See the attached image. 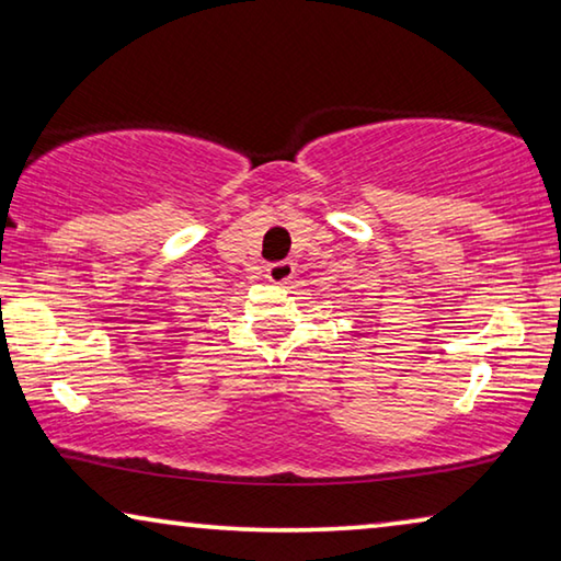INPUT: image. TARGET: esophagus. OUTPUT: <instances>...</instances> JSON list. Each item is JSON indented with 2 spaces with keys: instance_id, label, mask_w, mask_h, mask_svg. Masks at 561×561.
<instances>
[{
  "instance_id": "obj_1",
  "label": "esophagus",
  "mask_w": 561,
  "mask_h": 561,
  "mask_svg": "<svg viewBox=\"0 0 561 561\" xmlns=\"http://www.w3.org/2000/svg\"><path fill=\"white\" fill-rule=\"evenodd\" d=\"M265 275H268L271 283H278V286H283V283H288L293 275H296V265H293L290 261L271 263L268 268H265Z\"/></svg>"
}]
</instances>
